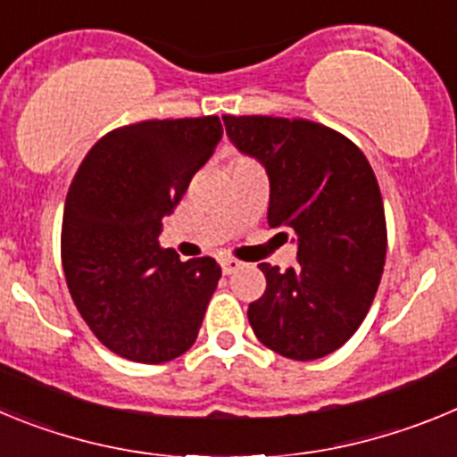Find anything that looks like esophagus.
I'll use <instances>...</instances> for the list:
<instances>
[{
    "instance_id": "34e87169",
    "label": "esophagus",
    "mask_w": 457,
    "mask_h": 457,
    "mask_svg": "<svg viewBox=\"0 0 457 457\" xmlns=\"http://www.w3.org/2000/svg\"><path fill=\"white\" fill-rule=\"evenodd\" d=\"M220 263H221V272L224 274H233L236 270L242 268V261H237V258H231V256L221 258Z\"/></svg>"
}]
</instances>
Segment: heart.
<instances>
[{
	"instance_id": "b5f03b06",
	"label": "heart",
	"mask_w": 457,
	"mask_h": 457,
	"mask_svg": "<svg viewBox=\"0 0 457 457\" xmlns=\"http://www.w3.org/2000/svg\"><path fill=\"white\" fill-rule=\"evenodd\" d=\"M240 162H252V160H249V157H237L236 164H240Z\"/></svg>"
}]
</instances>
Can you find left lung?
Masks as SVG:
<instances>
[{
	"label": "left lung",
	"instance_id": "obj_1",
	"mask_svg": "<svg viewBox=\"0 0 457 457\" xmlns=\"http://www.w3.org/2000/svg\"><path fill=\"white\" fill-rule=\"evenodd\" d=\"M224 125L242 153L265 164L270 228L297 242L295 268L258 265L268 286L249 304V325L284 357H325L364 322L385 270L378 179L357 144L316 120L226 114Z\"/></svg>",
	"mask_w": 457,
	"mask_h": 457
}]
</instances>
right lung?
Wrapping results in <instances>:
<instances>
[{
	"label": "right lung",
	"instance_id": "1",
	"mask_svg": "<svg viewBox=\"0 0 457 457\" xmlns=\"http://www.w3.org/2000/svg\"><path fill=\"white\" fill-rule=\"evenodd\" d=\"M221 132L217 116L123 125L96 141L68 189V290L96 338L130 361H171L199 337L221 268L210 256L180 261L160 231Z\"/></svg>",
	"mask_w": 457,
	"mask_h": 457
}]
</instances>
